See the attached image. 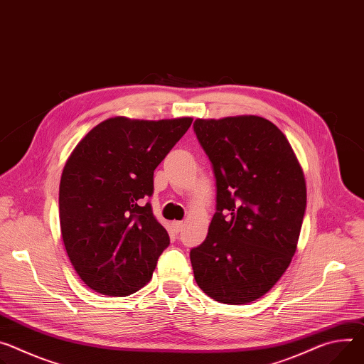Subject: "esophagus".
I'll list each match as a JSON object with an SVG mask.
<instances>
[{
  "instance_id": "esophagus-1",
  "label": "esophagus",
  "mask_w": 364,
  "mask_h": 364,
  "mask_svg": "<svg viewBox=\"0 0 364 364\" xmlns=\"http://www.w3.org/2000/svg\"><path fill=\"white\" fill-rule=\"evenodd\" d=\"M171 226H173V229L176 230V232H180V230L184 228V223H183V222H178V220H176V222H173V223H171Z\"/></svg>"
}]
</instances>
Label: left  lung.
<instances>
[{"label":"left lung","mask_w":364,"mask_h":364,"mask_svg":"<svg viewBox=\"0 0 364 364\" xmlns=\"http://www.w3.org/2000/svg\"><path fill=\"white\" fill-rule=\"evenodd\" d=\"M193 127L216 178L208 237L190 251L196 283L220 304L254 302L294 255L306 209L304 171L267 119H197Z\"/></svg>","instance_id":"left-lung-1"}]
</instances>
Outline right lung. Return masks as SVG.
Segmentation results:
<instances>
[{
    "instance_id": "add662e5",
    "label": "right lung",
    "mask_w": 364,
    "mask_h": 364,
    "mask_svg": "<svg viewBox=\"0 0 364 364\" xmlns=\"http://www.w3.org/2000/svg\"><path fill=\"white\" fill-rule=\"evenodd\" d=\"M191 122L107 119L88 132L65 164L60 232L90 289L127 296L151 280L170 237L144 199L154 193L155 168Z\"/></svg>"
}]
</instances>
